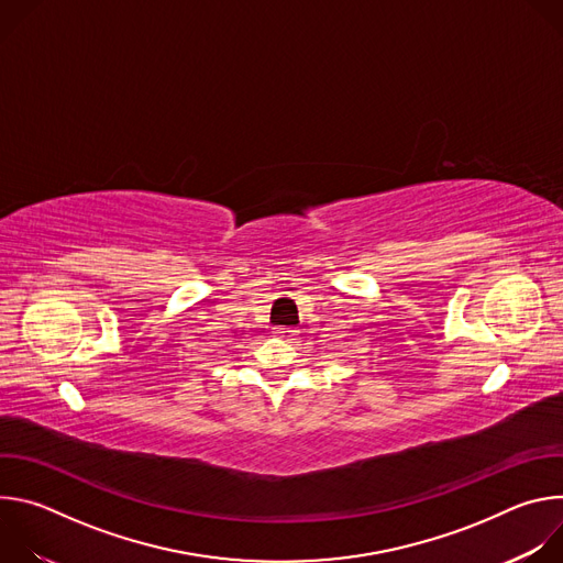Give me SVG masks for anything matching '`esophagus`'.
<instances>
[{"mask_svg":"<svg viewBox=\"0 0 563 563\" xmlns=\"http://www.w3.org/2000/svg\"><path fill=\"white\" fill-rule=\"evenodd\" d=\"M274 334L278 336V339H283V341H287V343H296L298 341V330L296 328H287V325H278V328H274Z\"/></svg>","mask_w":563,"mask_h":563,"instance_id":"1","label":"esophagus"}]
</instances>
